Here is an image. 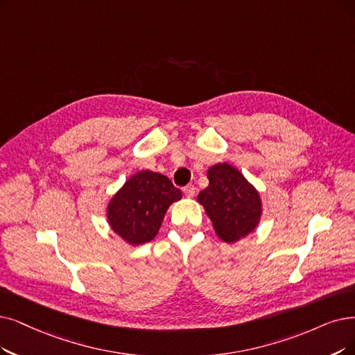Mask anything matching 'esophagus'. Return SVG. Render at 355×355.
Listing matches in <instances>:
<instances>
[{
  "instance_id": "obj_1",
  "label": "esophagus",
  "mask_w": 355,
  "mask_h": 355,
  "mask_svg": "<svg viewBox=\"0 0 355 355\" xmlns=\"http://www.w3.org/2000/svg\"><path fill=\"white\" fill-rule=\"evenodd\" d=\"M183 193H185L188 198H193V195H195V187H193V185L185 187V188H183Z\"/></svg>"
}]
</instances>
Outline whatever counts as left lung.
Segmentation results:
<instances>
[{"label": "left lung", "mask_w": 355, "mask_h": 355, "mask_svg": "<svg viewBox=\"0 0 355 355\" xmlns=\"http://www.w3.org/2000/svg\"><path fill=\"white\" fill-rule=\"evenodd\" d=\"M207 176L209 185L198 195V202L205 208L217 236L227 243H234L259 224V192L229 163L209 167Z\"/></svg>", "instance_id": "left-lung-1"}]
</instances>
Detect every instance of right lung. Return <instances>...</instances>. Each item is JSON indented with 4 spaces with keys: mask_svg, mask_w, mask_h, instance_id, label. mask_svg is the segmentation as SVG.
Listing matches in <instances>:
<instances>
[{
    "mask_svg": "<svg viewBox=\"0 0 355 355\" xmlns=\"http://www.w3.org/2000/svg\"><path fill=\"white\" fill-rule=\"evenodd\" d=\"M179 200L182 192L167 176L141 170L112 196L107 223L126 243L143 245L159 233L167 208Z\"/></svg>",
    "mask_w": 355,
    "mask_h": 355,
    "instance_id": "1",
    "label": "right lung"
}]
</instances>
